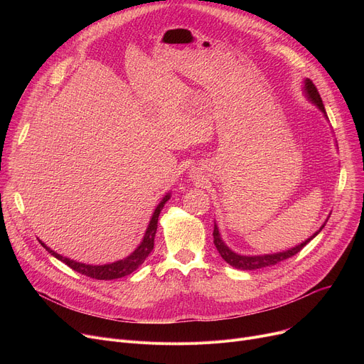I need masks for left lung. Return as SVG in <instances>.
Instances as JSON below:
<instances>
[{"instance_id":"8db88e82","label":"left lung","mask_w":364,"mask_h":364,"mask_svg":"<svg viewBox=\"0 0 364 364\" xmlns=\"http://www.w3.org/2000/svg\"><path fill=\"white\" fill-rule=\"evenodd\" d=\"M304 88H305V94H307V97L310 99V102H313L323 112L324 117L328 118V114H326V110H324V106H323L320 94H318L316 85L313 84V81L305 80ZM324 224H326V223H324ZM324 224L320 227L318 232H316L311 237H309L307 240L302 242L301 245H298L295 247H291V250H288V251L277 252V254H269V255H239V254L233 252L230 247H228L223 242L217 224H214V233H213V236H214V243H215L217 251L220 252V255L223 257V259L227 264H230L232 267H235V269H239V270H258V269H264V267L274 265V264H277V262H280L283 259H288V258L296 255L305 245H307L311 239H314L321 232V228L324 227Z\"/></svg>"}]
</instances>
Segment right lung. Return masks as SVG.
I'll return each instance as SVG.
<instances>
[{"mask_svg": "<svg viewBox=\"0 0 364 364\" xmlns=\"http://www.w3.org/2000/svg\"><path fill=\"white\" fill-rule=\"evenodd\" d=\"M169 199V193L165 195V198L161 200V203L156 206L155 213H153L151 218H150V223L147 225V230L144 233V237L141 240V243L137 246V250L134 251L131 255H128L127 258L124 259H119L117 262H112V264H105V265H90V264H82V262H78V261H73V259H69L60 254H57L54 251H51L50 247H47L41 240L40 243L46 247V250L53 255L57 259L63 261L66 265H69L72 270L78 272L87 277H91V279H97V280H113V279H119V277H124V276H128L131 274L132 272H136L139 267L144 262V259L149 257V254L153 250V245H155V235H156V228H158V218H159V214L162 211L164 205L166 203V200Z\"/></svg>", "mask_w": 364, "mask_h": 364, "instance_id": "add662e5", "label": "right lung"}]
</instances>
